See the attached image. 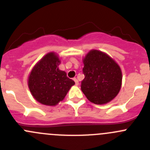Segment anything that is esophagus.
I'll use <instances>...</instances> for the list:
<instances>
[{
  "mask_svg": "<svg viewBox=\"0 0 150 150\" xmlns=\"http://www.w3.org/2000/svg\"><path fill=\"white\" fill-rule=\"evenodd\" d=\"M74 81H75V85H78L79 84V82H78V79H77L76 78H74Z\"/></svg>",
  "mask_w": 150,
  "mask_h": 150,
  "instance_id": "1",
  "label": "esophagus"
}]
</instances>
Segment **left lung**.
<instances>
[{"mask_svg": "<svg viewBox=\"0 0 150 150\" xmlns=\"http://www.w3.org/2000/svg\"><path fill=\"white\" fill-rule=\"evenodd\" d=\"M85 78L81 90L92 103L104 104L112 100L122 84V72L118 64L107 54L91 50L83 59Z\"/></svg>", "mask_w": 150, "mask_h": 150, "instance_id": "8db88e82", "label": "left lung"}]
</instances>
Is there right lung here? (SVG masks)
Segmentation results:
<instances>
[{
    "mask_svg": "<svg viewBox=\"0 0 150 150\" xmlns=\"http://www.w3.org/2000/svg\"><path fill=\"white\" fill-rule=\"evenodd\" d=\"M60 60L54 52L47 54L32 69L28 86L36 101L48 106H55L62 101L75 84L64 71L59 69Z\"/></svg>",
    "mask_w": 150,
    "mask_h": 150,
    "instance_id": "add662e5",
    "label": "right lung"
}]
</instances>
